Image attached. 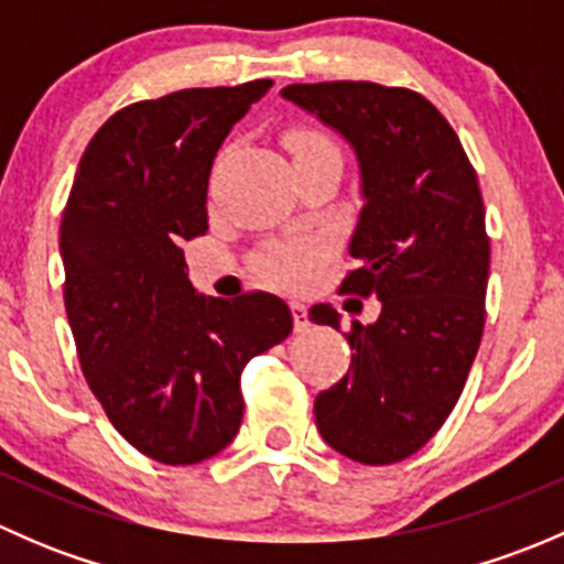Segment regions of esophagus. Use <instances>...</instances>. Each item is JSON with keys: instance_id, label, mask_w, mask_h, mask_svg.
<instances>
[{"instance_id": "1", "label": "esophagus", "mask_w": 564, "mask_h": 564, "mask_svg": "<svg viewBox=\"0 0 564 564\" xmlns=\"http://www.w3.org/2000/svg\"><path fill=\"white\" fill-rule=\"evenodd\" d=\"M292 316H294V329H297V333H305V329L311 327L308 308H305L300 300H292Z\"/></svg>"}]
</instances>
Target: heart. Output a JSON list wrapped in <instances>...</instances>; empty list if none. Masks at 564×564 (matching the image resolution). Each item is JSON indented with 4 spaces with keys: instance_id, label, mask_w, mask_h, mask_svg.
<instances>
[{
    "instance_id": "b5f03b06",
    "label": "heart",
    "mask_w": 564,
    "mask_h": 564,
    "mask_svg": "<svg viewBox=\"0 0 564 564\" xmlns=\"http://www.w3.org/2000/svg\"><path fill=\"white\" fill-rule=\"evenodd\" d=\"M289 147H292L294 158L308 155V152L335 150L333 141L314 128H300L289 135ZM318 261V246L316 242H281V246L270 248L261 256L259 267L261 275L267 281L278 283V286L300 289L314 278Z\"/></svg>"
}]
</instances>
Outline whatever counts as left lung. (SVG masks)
Segmentation results:
<instances>
[{"label": "left lung", "mask_w": 564, "mask_h": 564, "mask_svg": "<svg viewBox=\"0 0 564 564\" xmlns=\"http://www.w3.org/2000/svg\"><path fill=\"white\" fill-rule=\"evenodd\" d=\"M283 98L346 135L362 172L360 213L340 294L377 297L351 322L340 382L318 392V434L333 451L382 466L417 453L451 417L486 327L491 242L475 166L423 95L373 82L292 84ZM357 303V300H351ZM340 327L338 311L311 308Z\"/></svg>", "instance_id": "1"}]
</instances>
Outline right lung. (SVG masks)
<instances>
[{
	"label": "right lung",
	"instance_id": "1",
	"mask_svg": "<svg viewBox=\"0 0 564 564\" xmlns=\"http://www.w3.org/2000/svg\"><path fill=\"white\" fill-rule=\"evenodd\" d=\"M270 78L119 108L84 150L59 226L65 311L89 390L147 458L218 456L242 423L240 377L292 333L267 292H193L182 242L207 226L213 161Z\"/></svg>",
	"mask_w": 564,
	"mask_h": 564
}]
</instances>
